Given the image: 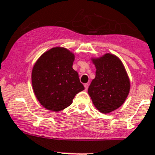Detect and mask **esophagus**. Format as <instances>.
Here are the masks:
<instances>
[{"instance_id":"1","label":"esophagus","mask_w":155,"mask_h":155,"mask_svg":"<svg viewBox=\"0 0 155 155\" xmlns=\"http://www.w3.org/2000/svg\"><path fill=\"white\" fill-rule=\"evenodd\" d=\"M88 85H89V84H88V83H86V84H84V88H85V90H87V89H88Z\"/></svg>"}]
</instances>
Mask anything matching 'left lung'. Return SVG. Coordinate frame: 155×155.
<instances>
[{
  "label": "left lung",
  "mask_w": 155,
  "mask_h": 155,
  "mask_svg": "<svg viewBox=\"0 0 155 155\" xmlns=\"http://www.w3.org/2000/svg\"><path fill=\"white\" fill-rule=\"evenodd\" d=\"M91 60L96 71L88 87V95L99 111L109 114L125 103L130 91V80L117 55L105 53L99 57H91Z\"/></svg>",
  "instance_id": "obj_1"
}]
</instances>
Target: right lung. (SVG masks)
Masks as SVG:
<instances>
[{"label":"right lung","instance_id":"1","mask_svg":"<svg viewBox=\"0 0 155 155\" xmlns=\"http://www.w3.org/2000/svg\"><path fill=\"white\" fill-rule=\"evenodd\" d=\"M74 59L73 51L57 46L45 51L34 63L31 73L33 91L45 109L63 110L72 104L76 94L84 89L72 67Z\"/></svg>","mask_w":155,"mask_h":155}]
</instances>
